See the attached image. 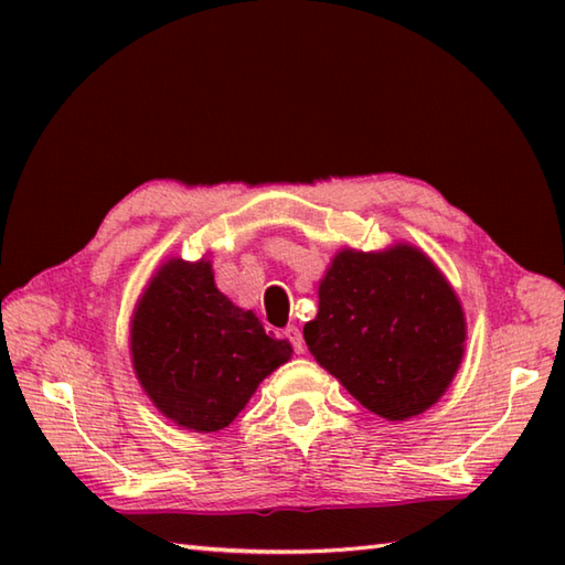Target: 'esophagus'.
I'll list each match as a JSON object with an SVG mask.
<instances>
[{
	"mask_svg": "<svg viewBox=\"0 0 565 565\" xmlns=\"http://www.w3.org/2000/svg\"><path fill=\"white\" fill-rule=\"evenodd\" d=\"M284 334H286V340L291 342V347H294V352H296V354H303V352H306V342H303V334H301V330L294 328V326H289V328L284 330Z\"/></svg>",
	"mask_w": 565,
	"mask_h": 565,
	"instance_id": "1",
	"label": "esophagus"
}]
</instances>
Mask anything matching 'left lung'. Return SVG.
Returning <instances> with one entry per match:
<instances>
[{"mask_svg": "<svg viewBox=\"0 0 565 565\" xmlns=\"http://www.w3.org/2000/svg\"><path fill=\"white\" fill-rule=\"evenodd\" d=\"M318 296L306 344L359 403L407 419L439 401L461 364L466 322L459 298L423 252L344 249Z\"/></svg>", "mask_w": 565, "mask_h": 565, "instance_id": "8db88e82", "label": "left lung"}]
</instances>
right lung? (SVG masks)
Masks as SVG:
<instances>
[{
	"instance_id": "obj_1",
	"label": "right lung",
	"mask_w": 565,
	"mask_h": 565,
	"mask_svg": "<svg viewBox=\"0 0 565 565\" xmlns=\"http://www.w3.org/2000/svg\"><path fill=\"white\" fill-rule=\"evenodd\" d=\"M136 374L177 425L215 431L233 423L291 344L215 289L209 262H167L142 294L130 330Z\"/></svg>"
}]
</instances>
